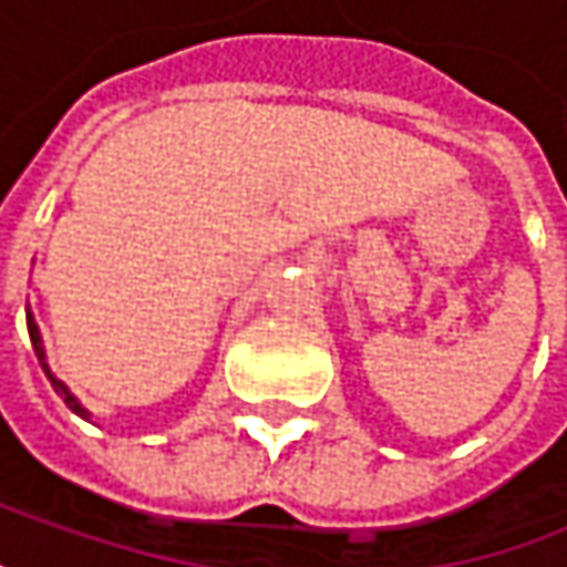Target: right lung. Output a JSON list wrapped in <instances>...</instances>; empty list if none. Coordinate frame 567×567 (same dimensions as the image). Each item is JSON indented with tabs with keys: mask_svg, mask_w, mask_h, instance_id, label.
<instances>
[{
	"mask_svg": "<svg viewBox=\"0 0 567 567\" xmlns=\"http://www.w3.org/2000/svg\"><path fill=\"white\" fill-rule=\"evenodd\" d=\"M28 334H31V344H34V354H38V360H41V367H43V373H47V380L53 382V389H56V395L70 405L75 414H82V417H89V411L82 409L79 402H75V395H72L70 389L63 385V382L56 380L53 373H50V367H47V354H43V341H41V331H38V322H34V316H31V309H28Z\"/></svg>",
	"mask_w": 567,
	"mask_h": 567,
	"instance_id": "add662e5",
	"label": "right lung"
}]
</instances>
